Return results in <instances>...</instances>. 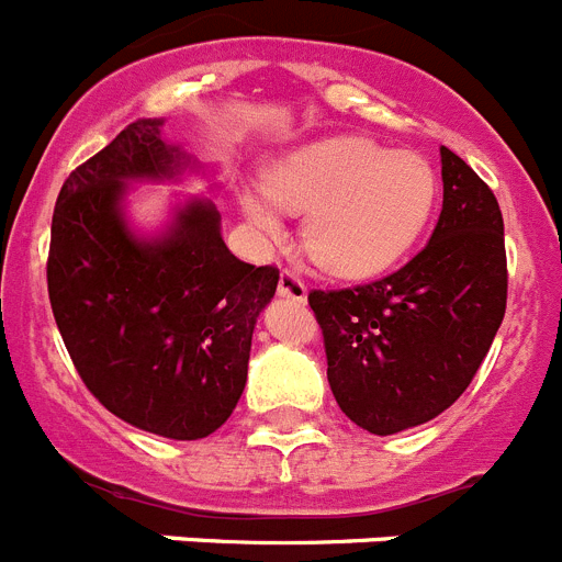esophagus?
<instances>
[{"label":"esophagus","instance_id":"1","mask_svg":"<svg viewBox=\"0 0 562 562\" xmlns=\"http://www.w3.org/2000/svg\"><path fill=\"white\" fill-rule=\"evenodd\" d=\"M280 296L293 302H305L307 300V285L300 274H293V271H282L280 274V285H277Z\"/></svg>","mask_w":562,"mask_h":562}]
</instances>
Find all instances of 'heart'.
<instances>
[{
  "instance_id": "b5f03b06",
  "label": "heart",
  "mask_w": 562,
  "mask_h": 562,
  "mask_svg": "<svg viewBox=\"0 0 562 562\" xmlns=\"http://www.w3.org/2000/svg\"><path fill=\"white\" fill-rule=\"evenodd\" d=\"M437 195V170L426 156L386 150L363 136L302 145L266 170L262 187L237 190L262 244L285 235L280 209L307 215L305 251L318 269L344 280L392 269L428 226Z\"/></svg>"
}]
</instances>
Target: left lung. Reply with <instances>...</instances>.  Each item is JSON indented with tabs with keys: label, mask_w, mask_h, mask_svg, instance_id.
I'll return each instance as SVG.
<instances>
[{
	"label": "left lung",
	"mask_w": 562,
	"mask_h": 562,
	"mask_svg": "<svg viewBox=\"0 0 562 562\" xmlns=\"http://www.w3.org/2000/svg\"><path fill=\"white\" fill-rule=\"evenodd\" d=\"M442 212L426 249L383 280L311 291L341 412L389 437L459 401L507 311L504 218L493 190L442 145Z\"/></svg>",
	"instance_id": "obj_1"
}]
</instances>
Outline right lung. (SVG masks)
I'll use <instances>...</instances> for the list:
<instances>
[{"label":"right lung","instance_id":"add662e5","mask_svg":"<svg viewBox=\"0 0 562 562\" xmlns=\"http://www.w3.org/2000/svg\"><path fill=\"white\" fill-rule=\"evenodd\" d=\"M161 125L136 120L64 181L49 305L78 375L111 414L159 437L201 439L244 394L251 333L280 271L226 249L210 199L179 206L161 235H134L123 212L128 181L195 168Z\"/></svg>","mask_w":562,"mask_h":562}]
</instances>
